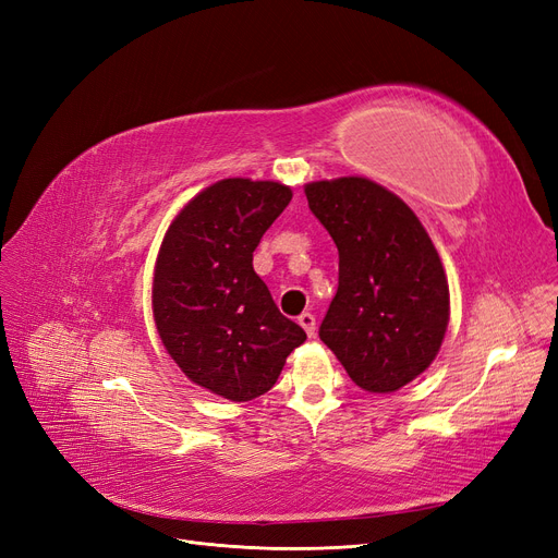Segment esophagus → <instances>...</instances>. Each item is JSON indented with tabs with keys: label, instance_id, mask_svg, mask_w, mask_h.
<instances>
[{
	"label": "esophagus",
	"instance_id": "1",
	"mask_svg": "<svg viewBox=\"0 0 558 558\" xmlns=\"http://www.w3.org/2000/svg\"><path fill=\"white\" fill-rule=\"evenodd\" d=\"M299 325L305 329V333L315 336V315H313V313H308V311L301 313V315H299Z\"/></svg>",
	"mask_w": 558,
	"mask_h": 558
}]
</instances>
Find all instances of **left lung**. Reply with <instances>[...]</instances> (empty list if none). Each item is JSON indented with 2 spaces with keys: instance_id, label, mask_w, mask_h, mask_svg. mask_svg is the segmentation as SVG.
<instances>
[{
  "instance_id": "obj_1",
  "label": "left lung",
  "mask_w": 558,
  "mask_h": 558,
  "mask_svg": "<svg viewBox=\"0 0 558 558\" xmlns=\"http://www.w3.org/2000/svg\"><path fill=\"white\" fill-rule=\"evenodd\" d=\"M338 247V290L319 338L352 383L397 391L434 362L449 322L442 262L417 215L368 178L305 185Z\"/></svg>"
}]
</instances>
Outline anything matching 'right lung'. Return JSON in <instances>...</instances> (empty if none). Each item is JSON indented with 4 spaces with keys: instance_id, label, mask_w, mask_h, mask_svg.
<instances>
[{
    "instance_id": "right-lung-1",
    "label": "right lung",
    "mask_w": 558,
    "mask_h": 558,
    "mask_svg": "<svg viewBox=\"0 0 558 558\" xmlns=\"http://www.w3.org/2000/svg\"><path fill=\"white\" fill-rule=\"evenodd\" d=\"M292 202L274 181L225 178L175 215L153 278V315L173 362L213 393L253 401L305 340L253 268L264 231Z\"/></svg>"
}]
</instances>
